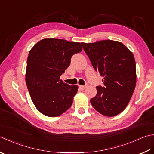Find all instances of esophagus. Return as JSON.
<instances>
[{
  "instance_id": "1",
  "label": "esophagus",
  "mask_w": 154,
  "mask_h": 154,
  "mask_svg": "<svg viewBox=\"0 0 154 154\" xmlns=\"http://www.w3.org/2000/svg\"><path fill=\"white\" fill-rule=\"evenodd\" d=\"M86 86H87L86 85H85V86H81V85H80V86H79V88L81 89V90H85V89L86 88Z\"/></svg>"
}]
</instances>
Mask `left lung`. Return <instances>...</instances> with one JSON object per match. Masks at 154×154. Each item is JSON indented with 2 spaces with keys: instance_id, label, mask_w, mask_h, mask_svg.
Masks as SVG:
<instances>
[{
  "instance_id": "obj_1",
  "label": "left lung",
  "mask_w": 154,
  "mask_h": 154,
  "mask_svg": "<svg viewBox=\"0 0 154 154\" xmlns=\"http://www.w3.org/2000/svg\"><path fill=\"white\" fill-rule=\"evenodd\" d=\"M104 86H97V94L91 99L92 106L107 117H112L126 108L136 85V66L132 52L122 43L103 40L81 43Z\"/></svg>"
}]
</instances>
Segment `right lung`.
<instances>
[{"mask_svg": "<svg viewBox=\"0 0 154 154\" xmlns=\"http://www.w3.org/2000/svg\"><path fill=\"white\" fill-rule=\"evenodd\" d=\"M82 50L80 43L54 38L41 40L30 50L25 81L32 101L42 114L57 117L72 106L78 86L63 83L60 77L72 56Z\"/></svg>", "mask_w": 154, "mask_h": 154, "instance_id": "right-lung-1", "label": "right lung"}]
</instances>
